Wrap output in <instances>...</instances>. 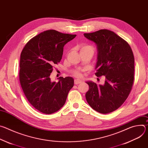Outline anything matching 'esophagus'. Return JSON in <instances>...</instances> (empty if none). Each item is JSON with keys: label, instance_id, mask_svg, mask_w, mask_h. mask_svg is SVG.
<instances>
[{"label": "esophagus", "instance_id": "1", "mask_svg": "<svg viewBox=\"0 0 148 148\" xmlns=\"http://www.w3.org/2000/svg\"><path fill=\"white\" fill-rule=\"evenodd\" d=\"M82 83V81L79 79H76L74 80V84H81Z\"/></svg>", "mask_w": 148, "mask_h": 148}]
</instances>
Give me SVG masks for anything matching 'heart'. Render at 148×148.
<instances>
[{
  "label": "heart",
  "mask_w": 148,
  "mask_h": 148,
  "mask_svg": "<svg viewBox=\"0 0 148 148\" xmlns=\"http://www.w3.org/2000/svg\"><path fill=\"white\" fill-rule=\"evenodd\" d=\"M92 49V47L90 46H88V45H82L81 47V50H86V49ZM75 74L77 75H79V73L78 71H76L75 72Z\"/></svg>",
  "instance_id": "1"
}]
</instances>
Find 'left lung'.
<instances>
[{
	"label": "left lung",
	"instance_id": "8db88e82",
	"mask_svg": "<svg viewBox=\"0 0 148 148\" xmlns=\"http://www.w3.org/2000/svg\"><path fill=\"white\" fill-rule=\"evenodd\" d=\"M84 35L97 46L95 75L105 76L102 85L86 82L89 90L86 98L93 110L108 114L120 107L131 92L134 78V54L127 42L112 31L102 29Z\"/></svg>",
	"mask_w": 148,
	"mask_h": 148
}]
</instances>
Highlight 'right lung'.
<instances>
[{
  "mask_svg": "<svg viewBox=\"0 0 148 148\" xmlns=\"http://www.w3.org/2000/svg\"><path fill=\"white\" fill-rule=\"evenodd\" d=\"M75 36L47 30L29 40L21 53V86L29 102L42 113L51 114L62 108L74 86L71 77H60L56 82L50 76L53 66L62 58L64 45Z\"/></svg>",
  "mask_w": 148,
  "mask_h": 148,
  "instance_id": "1",
  "label": "right lung"
}]
</instances>
